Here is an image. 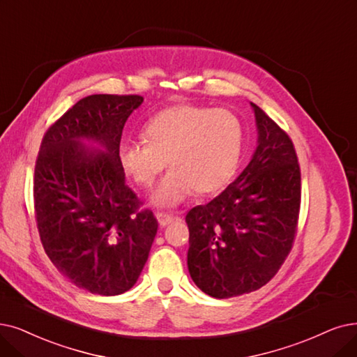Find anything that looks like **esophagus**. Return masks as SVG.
<instances>
[{
	"mask_svg": "<svg viewBox=\"0 0 357 357\" xmlns=\"http://www.w3.org/2000/svg\"><path fill=\"white\" fill-rule=\"evenodd\" d=\"M156 220H158L160 227H167V225H169L171 222H173V221L176 220V217H173V215H168V213L158 212V213H156Z\"/></svg>",
	"mask_w": 357,
	"mask_h": 357,
	"instance_id": "esophagus-1",
	"label": "esophagus"
}]
</instances>
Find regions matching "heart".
<instances>
[{
	"label": "heart",
	"mask_w": 357,
	"mask_h": 357,
	"mask_svg": "<svg viewBox=\"0 0 357 357\" xmlns=\"http://www.w3.org/2000/svg\"><path fill=\"white\" fill-rule=\"evenodd\" d=\"M146 140L127 142L120 149L124 171L142 186H151L167 161L171 168L151 195L160 208H174L196 192L215 193L236 173L245 129L227 109L181 104L153 116Z\"/></svg>",
	"instance_id": "obj_1"
}]
</instances>
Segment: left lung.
Instances as JSON below:
<instances>
[{"instance_id":"obj_1","label":"left lung","mask_w":357,"mask_h":357,"mask_svg":"<svg viewBox=\"0 0 357 357\" xmlns=\"http://www.w3.org/2000/svg\"><path fill=\"white\" fill-rule=\"evenodd\" d=\"M258 146L248 167L206 205L192 208L188 266L215 298L261 289L293 246L301 209V167L290 137L253 102Z\"/></svg>"}]
</instances>
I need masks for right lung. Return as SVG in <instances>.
<instances>
[{
  "label": "right lung",
  "mask_w": 357,
  "mask_h": 357,
  "mask_svg": "<svg viewBox=\"0 0 357 357\" xmlns=\"http://www.w3.org/2000/svg\"><path fill=\"white\" fill-rule=\"evenodd\" d=\"M144 102L139 95H91L42 139L33 197L40 241L76 287L117 296L144 269L158 221L126 184L123 127Z\"/></svg>",
  "instance_id": "obj_1"
}]
</instances>
